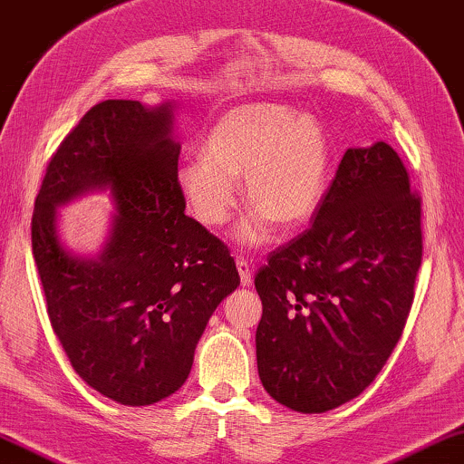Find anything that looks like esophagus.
Returning <instances> with one entry per match:
<instances>
[{"label":"esophagus","instance_id":"1","mask_svg":"<svg viewBox=\"0 0 464 464\" xmlns=\"http://www.w3.org/2000/svg\"><path fill=\"white\" fill-rule=\"evenodd\" d=\"M235 265H237L241 285H250L252 284V263L250 260H247V256H244V254H237V256H235Z\"/></svg>","mask_w":464,"mask_h":464}]
</instances>
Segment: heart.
<instances>
[{
    "mask_svg": "<svg viewBox=\"0 0 464 464\" xmlns=\"http://www.w3.org/2000/svg\"><path fill=\"white\" fill-rule=\"evenodd\" d=\"M204 149L206 155L182 161L176 185L201 225L220 227L237 206L244 176L254 208L235 231L241 244L269 239L273 220L300 225L324 198L328 140L315 117L276 102L239 104L214 123Z\"/></svg>",
    "mask_w": 464,
    "mask_h": 464,
    "instance_id": "heart-1",
    "label": "heart"
}]
</instances>
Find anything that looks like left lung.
Instances as JSON below:
<instances>
[{
  "mask_svg": "<svg viewBox=\"0 0 464 464\" xmlns=\"http://www.w3.org/2000/svg\"><path fill=\"white\" fill-rule=\"evenodd\" d=\"M313 225L266 256L258 376L273 400L322 414L357 397L393 353L422 263L420 198L393 147L347 149Z\"/></svg>",
  "mask_w": 464,
  "mask_h": 464,
  "instance_id": "obj_1",
  "label": "left lung"
}]
</instances>
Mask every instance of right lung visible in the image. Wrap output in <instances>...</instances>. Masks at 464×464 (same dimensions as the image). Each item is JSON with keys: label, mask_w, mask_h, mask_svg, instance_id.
Returning a JSON list of instances; mask_svg holds the SVG:
<instances>
[{"label": "right lung", "mask_w": 464, "mask_h": 464, "mask_svg": "<svg viewBox=\"0 0 464 464\" xmlns=\"http://www.w3.org/2000/svg\"><path fill=\"white\" fill-rule=\"evenodd\" d=\"M172 107L94 104L48 161L31 244L52 330L73 370L123 406L182 387L214 309L239 285L229 247L185 214ZM114 191V231L99 261L57 244L55 206L90 188Z\"/></svg>", "instance_id": "right-lung-1"}]
</instances>
